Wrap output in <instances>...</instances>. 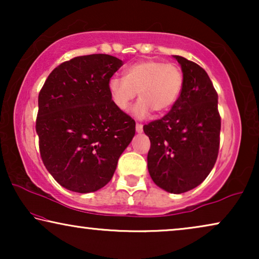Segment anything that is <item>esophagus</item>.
<instances>
[{"mask_svg":"<svg viewBox=\"0 0 259 259\" xmlns=\"http://www.w3.org/2000/svg\"><path fill=\"white\" fill-rule=\"evenodd\" d=\"M136 130H137V132H138V133H143V131H144V128H143V125H141V123H139V122H137V125H136Z\"/></svg>","mask_w":259,"mask_h":259,"instance_id":"obj_1","label":"esophagus"}]
</instances>
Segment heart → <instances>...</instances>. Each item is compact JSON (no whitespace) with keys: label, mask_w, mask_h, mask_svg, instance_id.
Listing matches in <instances>:
<instances>
[{"label":"heart","mask_w":259,"mask_h":259,"mask_svg":"<svg viewBox=\"0 0 259 259\" xmlns=\"http://www.w3.org/2000/svg\"><path fill=\"white\" fill-rule=\"evenodd\" d=\"M184 75L180 67L157 60H144L127 67L123 77L114 76L108 92L115 107L127 111L139 92L133 114L143 119L152 111L164 113L173 107L182 93Z\"/></svg>","instance_id":"1"}]
</instances>
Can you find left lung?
Returning a JSON list of instances; mask_svg holds the SVG:
<instances>
[{"label": "left lung", "instance_id": "left-lung-1", "mask_svg": "<svg viewBox=\"0 0 259 259\" xmlns=\"http://www.w3.org/2000/svg\"><path fill=\"white\" fill-rule=\"evenodd\" d=\"M184 84L167 114L144 126L150 138L148 172L171 193H184L205 180L217 160L221 143L218 94L207 73L196 62L175 55Z\"/></svg>", "mask_w": 259, "mask_h": 259}]
</instances>
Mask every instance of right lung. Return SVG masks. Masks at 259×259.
<instances>
[{
    "mask_svg": "<svg viewBox=\"0 0 259 259\" xmlns=\"http://www.w3.org/2000/svg\"><path fill=\"white\" fill-rule=\"evenodd\" d=\"M122 65L107 54L76 56L56 67L38 93L41 159L67 190L88 193L104 187L136 134V121L115 107L108 92Z\"/></svg>",
    "mask_w": 259,
    "mask_h": 259,
    "instance_id": "obj_1",
    "label": "right lung"
}]
</instances>
